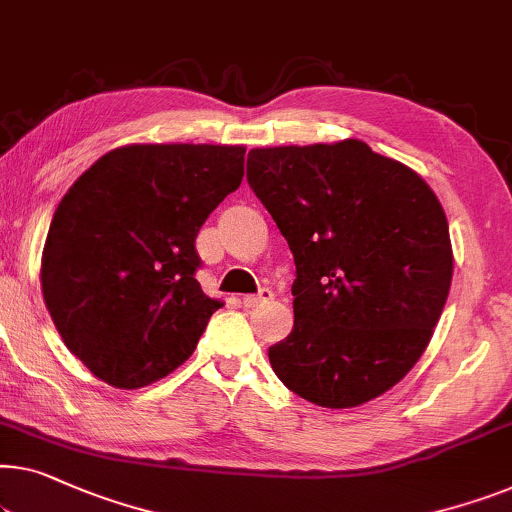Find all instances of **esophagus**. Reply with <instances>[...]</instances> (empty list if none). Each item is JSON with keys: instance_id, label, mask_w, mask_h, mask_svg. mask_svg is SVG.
<instances>
[{"instance_id": "esophagus-1", "label": "esophagus", "mask_w": 512, "mask_h": 512, "mask_svg": "<svg viewBox=\"0 0 512 512\" xmlns=\"http://www.w3.org/2000/svg\"><path fill=\"white\" fill-rule=\"evenodd\" d=\"M270 300H272L270 288H261V291L254 293V295H244L242 305L244 307H258V305H263V302H270Z\"/></svg>"}]
</instances>
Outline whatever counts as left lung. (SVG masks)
Segmentation results:
<instances>
[{
    "instance_id": "8db88e82",
    "label": "left lung",
    "mask_w": 512,
    "mask_h": 512,
    "mask_svg": "<svg viewBox=\"0 0 512 512\" xmlns=\"http://www.w3.org/2000/svg\"><path fill=\"white\" fill-rule=\"evenodd\" d=\"M247 180L293 251L279 381L325 409L399 383L432 339L453 279L446 212L429 184L362 140L258 147Z\"/></svg>"
}]
</instances>
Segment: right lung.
<instances>
[{"instance_id": "right-lung-1", "label": "right lung", "mask_w": 512, "mask_h": 512, "mask_svg": "<svg viewBox=\"0 0 512 512\" xmlns=\"http://www.w3.org/2000/svg\"><path fill=\"white\" fill-rule=\"evenodd\" d=\"M242 175V145H127L66 191L41 291L66 348L96 379L143 388L194 353L221 307L196 279V235Z\"/></svg>"}]
</instances>
